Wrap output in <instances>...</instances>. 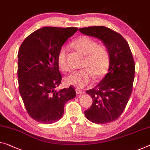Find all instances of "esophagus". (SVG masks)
Here are the masks:
<instances>
[{
    "label": "esophagus",
    "instance_id": "1",
    "mask_svg": "<svg viewBox=\"0 0 150 150\" xmlns=\"http://www.w3.org/2000/svg\"><path fill=\"white\" fill-rule=\"evenodd\" d=\"M76 94H84V91H81V90H80V89H76Z\"/></svg>",
    "mask_w": 150,
    "mask_h": 150
}]
</instances>
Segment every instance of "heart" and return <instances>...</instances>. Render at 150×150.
<instances>
[{
	"instance_id": "1",
	"label": "heart",
	"mask_w": 150,
	"mask_h": 150,
	"mask_svg": "<svg viewBox=\"0 0 150 150\" xmlns=\"http://www.w3.org/2000/svg\"><path fill=\"white\" fill-rule=\"evenodd\" d=\"M72 47L85 57L81 70L75 71L65 78L68 85L82 88L91 84L94 77L100 79L107 72L110 61L109 49L105 45H98L97 41L87 36H82L72 43ZM68 50L65 47L59 49L57 56L59 67L62 70H68Z\"/></svg>"
}]
</instances>
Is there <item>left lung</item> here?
Masks as SVG:
<instances>
[{
  "label": "left lung",
  "mask_w": 150,
  "mask_h": 150,
  "mask_svg": "<svg viewBox=\"0 0 150 150\" xmlns=\"http://www.w3.org/2000/svg\"><path fill=\"white\" fill-rule=\"evenodd\" d=\"M78 30L99 39L109 49L108 73L94 88L86 92L93 100L84 114L93 123H110L120 117L132 93L135 71L132 53L123 37L107 27L94 26Z\"/></svg>",
  "instance_id": "obj_1"
}]
</instances>
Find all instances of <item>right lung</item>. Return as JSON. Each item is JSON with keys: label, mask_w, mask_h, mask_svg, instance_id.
<instances>
[{"label": "right lung", "mask_w": 150, "mask_h": 150, "mask_svg": "<svg viewBox=\"0 0 150 150\" xmlns=\"http://www.w3.org/2000/svg\"><path fill=\"white\" fill-rule=\"evenodd\" d=\"M77 27H45L25 38L18 53L19 90L29 116L44 124L62 118L64 105L76 96L72 86L57 91L62 75L57 62L64 43Z\"/></svg>", "instance_id": "1"}]
</instances>
